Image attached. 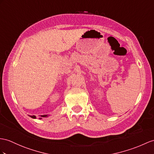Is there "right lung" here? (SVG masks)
<instances>
[{"instance_id":"obj_1","label":"right lung","mask_w":154,"mask_h":154,"mask_svg":"<svg viewBox=\"0 0 154 154\" xmlns=\"http://www.w3.org/2000/svg\"><path fill=\"white\" fill-rule=\"evenodd\" d=\"M30 117H31L32 118H34V119H35V118H36V117L35 116H29ZM48 115H42V116H40V117L39 118V119H42V118H46V117H48Z\"/></svg>"}]
</instances>
